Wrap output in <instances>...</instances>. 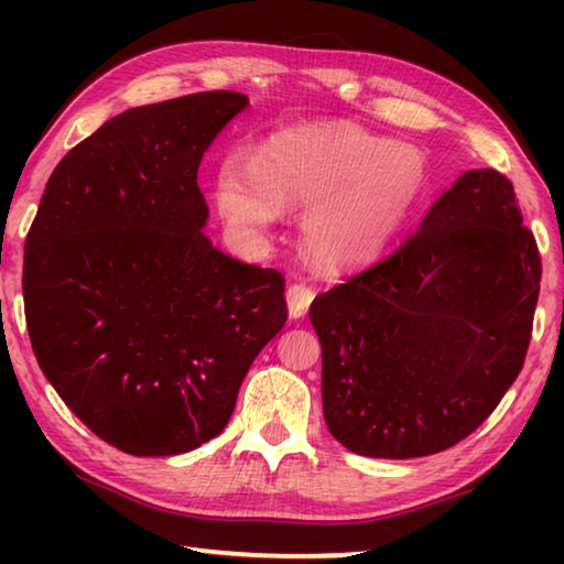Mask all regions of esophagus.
Instances as JSON below:
<instances>
[{
    "mask_svg": "<svg viewBox=\"0 0 564 564\" xmlns=\"http://www.w3.org/2000/svg\"><path fill=\"white\" fill-rule=\"evenodd\" d=\"M316 299V289H313L311 283L305 281H295L289 285V291H285V301H289V313L293 318H301L305 316V311H308V305Z\"/></svg>",
    "mask_w": 564,
    "mask_h": 564,
    "instance_id": "34e87169",
    "label": "esophagus"
}]
</instances>
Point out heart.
Masks as SVG:
<instances>
[{"label":"heart","mask_w":564,"mask_h":564,"mask_svg":"<svg viewBox=\"0 0 564 564\" xmlns=\"http://www.w3.org/2000/svg\"><path fill=\"white\" fill-rule=\"evenodd\" d=\"M423 181L413 149L333 123L275 133L259 161H228L218 176V204L253 228L273 224L283 206H311L303 216L308 253L328 269H350L383 253Z\"/></svg>","instance_id":"b5f03b06"}]
</instances>
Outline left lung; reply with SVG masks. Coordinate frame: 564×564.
Masks as SVG:
<instances>
[{"instance_id": "obj_1", "label": "left lung", "mask_w": 564, "mask_h": 564, "mask_svg": "<svg viewBox=\"0 0 564 564\" xmlns=\"http://www.w3.org/2000/svg\"><path fill=\"white\" fill-rule=\"evenodd\" d=\"M540 279L512 181L467 171L393 253L313 301L330 435L390 460L465 441L520 376Z\"/></svg>"}]
</instances>
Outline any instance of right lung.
<instances>
[{"label":"right lung","instance_id":"obj_1","mask_svg":"<svg viewBox=\"0 0 564 564\" xmlns=\"http://www.w3.org/2000/svg\"><path fill=\"white\" fill-rule=\"evenodd\" d=\"M248 99L202 91L129 109L46 181L24 243L26 330L72 413L129 455L224 431L251 362L289 318L285 279L204 236V151Z\"/></svg>","mask_w":564,"mask_h":564}]
</instances>
